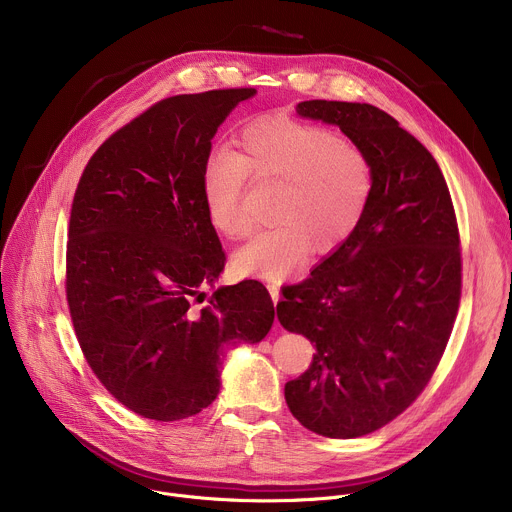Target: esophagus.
<instances>
[{"mask_svg": "<svg viewBox=\"0 0 512 512\" xmlns=\"http://www.w3.org/2000/svg\"><path fill=\"white\" fill-rule=\"evenodd\" d=\"M267 289H269V294H271V300H273V304L277 306V302H279V285L277 283H267ZM275 326H279V324H275Z\"/></svg>", "mask_w": 512, "mask_h": 512, "instance_id": "obj_1", "label": "esophagus"}]
</instances>
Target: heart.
I'll return each mask as SVG.
<instances>
[{
    "mask_svg": "<svg viewBox=\"0 0 512 512\" xmlns=\"http://www.w3.org/2000/svg\"><path fill=\"white\" fill-rule=\"evenodd\" d=\"M247 178L253 184H277V223L237 255V267L271 281L294 273L314 243L324 251L344 243L373 194V166L356 143L287 117L249 123L233 154H216L204 166L208 218L229 239H245L253 231L243 212Z\"/></svg>",
    "mask_w": 512,
    "mask_h": 512,
    "instance_id": "obj_1",
    "label": "heart"
}]
</instances>
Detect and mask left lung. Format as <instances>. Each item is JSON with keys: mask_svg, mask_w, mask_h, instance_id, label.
<instances>
[{"mask_svg": "<svg viewBox=\"0 0 512 512\" xmlns=\"http://www.w3.org/2000/svg\"><path fill=\"white\" fill-rule=\"evenodd\" d=\"M296 111L338 125L373 166L360 225L277 304L281 326L316 346L308 371L285 383L291 415L350 440L393 421L431 381L462 296L460 233L440 166L389 113L320 99Z\"/></svg>", "mask_w": 512, "mask_h": 512, "instance_id": "obj_1", "label": "left lung"}]
</instances>
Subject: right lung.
I'll return each mask as SVG.
<instances>
[{
    "instance_id": "1",
    "label": "right lung",
    "mask_w": 512,
    "mask_h": 512,
    "mask_svg": "<svg viewBox=\"0 0 512 512\" xmlns=\"http://www.w3.org/2000/svg\"><path fill=\"white\" fill-rule=\"evenodd\" d=\"M255 89L176 95L91 156L70 208L66 302L101 385L133 413L178 421L221 389L229 344L263 340L275 310L257 279L218 287L227 263L202 172L212 137Z\"/></svg>"
}]
</instances>
